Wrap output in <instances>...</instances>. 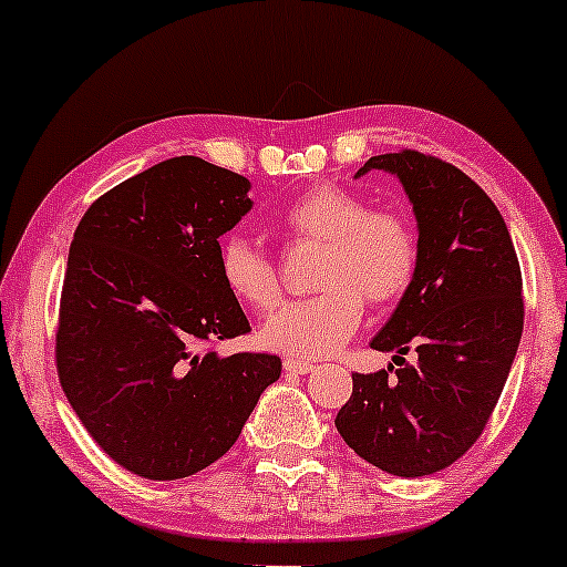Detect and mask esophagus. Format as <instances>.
<instances>
[{"label":"esophagus","mask_w":567,"mask_h":567,"mask_svg":"<svg viewBox=\"0 0 567 567\" xmlns=\"http://www.w3.org/2000/svg\"><path fill=\"white\" fill-rule=\"evenodd\" d=\"M285 370H288V373L306 375V373H311V370H315V365H311V362H306V360H285Z\"/></svg>","instance_id":"1"}]
</instances>
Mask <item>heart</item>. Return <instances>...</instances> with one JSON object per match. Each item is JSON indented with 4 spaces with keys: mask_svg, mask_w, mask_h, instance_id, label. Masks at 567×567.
<instances>
[{
    "mask_svg": "<svg viewBox=\"0 0 567 567\" xmlns=\"http://www.w3.org/2000/svg\"><path fill=\"white\" fill-rule=\"evenodd\" d=\"M296 245H322L315 269L317 296L292 301L261 328V343L279 354H333L357 333L365 301L394 306L419 277L421 234L415 220L396 207H373L365 194L320 184L298 194L279 216ZM218 269L237 301L266 315L282 301L279 266L252 239L226 237Z\"/></svg>",
    "mask_w": 567,
    "mask_h": 567,
    "instance_id": "heart-1",
    "label": "heart"
}]
</instances>
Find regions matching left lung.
I'll return each mask as SVG.
<instances>
[{
  "label": "left lung",
  "mask_w": 567,
  "mask_h": 567,
  "mask_svg": "<svg viewBox=\"0 0 567 567\" xmlns=\"http://www.w3.org/2000/svg\"><path fill=\"white\" fill-rule=\"evenodd\" d=\"M368 171L405 186L421 266L370 343L394 351L401 368L351 373L336 429L368 464L424 477L458 461L491 421L523 336V275L498 207L451 162L402 148L370 157L357 175ZM408 350L420 360L408 363Z\"/></svg>",
  "instance_id": "left-lung-1"
}]
</instances>
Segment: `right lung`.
Segmentation results:
<instances>
[{
	"instance_id": "right-lung-1",
	"label": "right lung",
	"mask_w": 567,
	"mask_h": 567,
	"mask_svg": "<svg viewBox=\"0 0 567 567\" xmlns=\"http://www.w3.org/2000/svg\"><path fill=\"white\" fill-rule=\"evenodd\" d=\"M250 181L173 157L87 207L71 239L55 368L109 458L146 480H181L237 442L277 354L220 357L250 333L218 269V237L252 207Z\"/></svg>"
}]
</instances>
